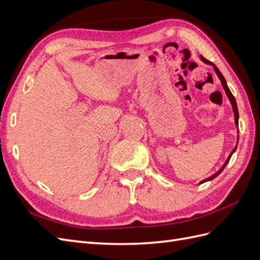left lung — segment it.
<instances>
[{
  "label": "left lung",
  "mask_w": 260,
  "mask_h": 260,
  "mask_svg": "<svg viewBox=\"0 0 260 260\" xmlns=\"http://www.w3.org/2000/svg\"><path fill=\"white\" fill-rule=\"evenodd\" d=\"M201 59L204 61V62H206V64H208V65H211L212 67H214V69H215V72H216V74H217V76L219 77V79H220V81H221V84H222V88H223V90L225 91V94H226V96H228V99H229V101H230V103H231V105H232V109H233V113H234V121H235V125H237V128H239V111H238V105H237V101H235V98L233 96V94L231 93V91H230V89H229V86H228V84H226V81H225V79H224V77L222 76V74L220 73V70L217 68V66L215 65V64H212L211 61H209V60H207L206 58H204L203 56H201ZM238 142H239V137H238ZM237 147H238V143H237V145H235V147L232 149V152L230 153V155H229V157H228L226 158V160H225V162L222 165V167L220 168L215 175H212V176H210L209 178H207V179H205V180H203V181H201L200 182V184H202V183H204V182H206V181H210V180H212V179H215L217 176H219L220 174H221L222 172V170L224 169V167L226 166V164L229 162V160H230V158H231V156H232V154L237 151Z\"/></svg>",
  "instance_id": "1"
}]
</instances>
